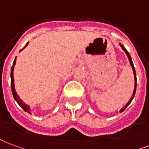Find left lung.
I'll use <instances>...</instances> for the list:
<instances>
[{
    "mask_svg": "<svg viewBox=\"0 0 149 149\" xmlns=\"http://www.w3.org/2000/svg\"><path fill=\"white\" fill-rule=\"evenodd\" d=\"M120 47H122V49L123 50V51H124L125 53H126V54H127V58H128V60H129V62H130V66H131V68H132V70H133V72H134V92H133L132 96H131V97H130V99L129 100V102H128L126 104V105H125L124 107L122 108V109H120V112H123V111H124L125 109H126V108L127 107L128 105H130V102H132L133 98H134V97L135 92H136V88H137V87H137V78H136V72H135L134 66V64H133L132 59H131V57H130V54H129V52H128L127 51V50L125 49V47H123V45H122V44H120Z\"/></svg>",
    "mask_w": 149,
    "mask_h": 149,
    "instance_id": "1",
    "label": "left lung"
}]
</instances>
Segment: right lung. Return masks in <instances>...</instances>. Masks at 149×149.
<instances>
[{"label":"right lung","mask_w":149,"mask_h":149,"mask_svg":"<svg viewBox=\"0 0 149 149\" xmlns=\"http://www.w3.org/2000/svg\"><path fill=\"white\" fill-rule=\"evenodd\" d=\"M28 44H29V42L26 44V46H25L23 48H25V47H26L27 45H28ZM23 48H22V50H23ZM21 51H20V52H21ZM15 62H16V57H15L14 62H13V65H12V66H11V91H12V95H13V97H14L15 100L16 101L17 103L19 105V106H20L22 109L24 110L25 112H29V114H31V109H30V107H29L28 105H26V104H25V102H23L22 101L21 98L19 97V95H17L16 91H15V89L13 71H14V66H15Z\"/></svg>","instance_id":"right-lung-1"}]
</instances>
